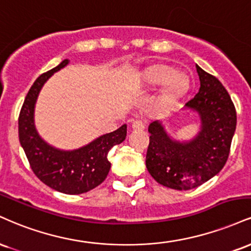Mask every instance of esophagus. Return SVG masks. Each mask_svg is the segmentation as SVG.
I'll return each mask as SVG.
<instances>
[{
  "mask_svg": "<svg viewBox=\"0 0 251 251\" xmlns=\"http://www.w3.org/2000/svg\"><path fill=\"white\" fill-rule=\"evenodd\" d=\"M131 128L134 129V130H143L144 128H146V125H144V122L140 120H135L131 122Z\"/></svg>",
  "mask_w": 251,
  "mask_h": 251,
  "instance_id": "34e87169",
  "label": "esophagus"
}]
</instances>
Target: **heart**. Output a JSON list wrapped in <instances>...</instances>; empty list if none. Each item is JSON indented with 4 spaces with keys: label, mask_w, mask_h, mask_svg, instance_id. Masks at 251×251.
<instances>
[{
    "label": "heart",
    "mask_w": 251,
    "mask_h": 251,
    "mask_svg": "<svg viewBox=\"0 0 251 251\" xmlns=\"http://www.w3.org/2000/svg\"><path fill=\"white\" fill-rule=\"evenodd\" d=\"M176 70L169 66H156L149 72L148 81L151 84L160 85L168 81L163 99L167 102L178 100L187 90V81L182 75H175Z\"/></svg>",
    "instance_id": "1"
}]
</instances>
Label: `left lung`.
Here are the masks:
<instances>
[{
    "instance_id": "left-lung-1",
    "label": "left lung",
    "mask_w": 251,
    "mask_h": 251,
    "mask_svg": "<svg viewBox=\"0 0 251 251\" xmlns=\"http://www.w3.org/2000/svg\"><path fill=\"white\" fill-rule=\"evenodd\" d=\"M200 89L184 108L197 111L201 129L193 140L179 142L160 121L150 123L146 166L158 183L190 190L205 183L225 167L236 129V110L228 91L215 76L196 64Z\"/></svg>"
}]
</instances>
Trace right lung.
I'll list each match as a JSON object with an SVG mask.
<instances>
[{
  "label": "right lung",
  "mask_w": 251,
  "mask_h": 251,
  "mask_svg": "<svg viewBox=\"0 0 251 251\" xmlns=\"http://www.w3.org/2000/svg\"><path fill=\"white\" fill-rule=\"evenodd\" d=\"M68 63L69 60L62 61L57 67L38 76L31 85L19 116V137L32 172L44 184L60 193L78 195L96 188L107 177L111 166L108 152L126 140V125L75 150L55 148L38 135L34 122L38 94L50 76Z\"/></svg>",
  "instance_id": "1"
}]
</instances>
